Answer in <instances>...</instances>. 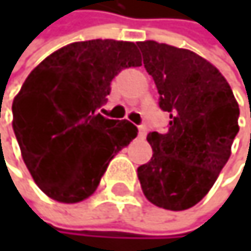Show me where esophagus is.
Returning a JSON list of instances; mask_svg holds the SVG:
<instances>
[{"instance_id": "obj_1", "label": "esophagus", "mask_w": 251, "mask_h": 251, "mask_svg": "<svg viewBox=\"0 0 251 251\" xmlns=\"http://www.w3.org/2000/svg\"><path fill=\"white\" fill-rule=\"evenodd\" d=\"M146 135H148V128H146V126H143V125H141V126H138V137H140V138H144Z\"/></svg>"}]
</instances>
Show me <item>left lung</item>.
<instances>
[{
    "instance_id": "obj_1",
    "label": "left lung",
    "mask_w": 251,
    "mask_h": 251,
    "mask_svg": "<svg viewBox=\"0 0 251 251\" xmlns=\"http://www.w3.org/2000/svg\"><path fill=\"white\" fill-rule=\"evenodd\" d=\"M137 45L159 107L170 113L169 132L148 135L153 153L137 175L151 203L184 211L209 193L230 158L239 107L226 78L203 57L155 40Z\"/></svg>"
}]
</instances>
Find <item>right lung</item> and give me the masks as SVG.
I'll use <instances>...</instances> for the list:
<instances>
[{
  "instance_id": "add662e5",
  "label": "right lung",
  "mask_w": 251,
  "mask_h": 251,
  "mask_svg": "<svg viewBox=\"0 0 251 251\" xmlns=\"http://www.w3.org/2000/svg\"><path fill=\"white\" fill-rule=\"evenodd\" d=\"M141 66L135 43L66 45L37 64L13 99V131L37 187L60 203L90 197L110 161L137 137L128 120L98 114L113 78Z\"/></svg>"
}]
</instances>
